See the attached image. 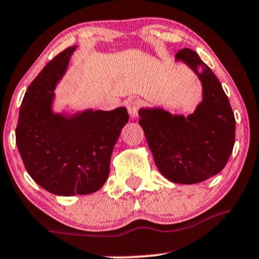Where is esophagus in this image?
Returning <instances> with one entry per match:
<instances>
[{"instance_id": "esophagus-1", "label": "esophagus", "mask_w": 259, "mask_h": 259, "mask_svg": "<svg viewBox=\"0 0 259 259\" xmlns=\"http://www.w3.org/2000/svg\"><path fill=\"white\" fill-rule=\"evenodd\" d=\"M142 106V102L141 100L136 99V100H130L127 102V110H128L130 116L132 118H135L138 116V111Z\"/></svg>"}]
</instances>
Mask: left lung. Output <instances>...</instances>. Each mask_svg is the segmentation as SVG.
I'll return each mask as SVG.
<instances>
[{"instance_id":"1","label":"left lung","mask_w":259,"mask_h":259,"mask_svg":"<svg viewBox=\"0 0 259 259\" xmlns=\"http://www.w3.org/2000/svg\"><path fill=\"white\" fill-rule=\"evenodd\" d=\"M176 59L187 64L201 81L202 102L188 116L162 108H142L139 124L163 177L173 183L195 184L227 165L235 143V117L220 80L196 52L183 48Z\"/></svg>"}]
</instances>
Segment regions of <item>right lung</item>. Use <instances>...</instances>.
Segmentation results:
<instances>
[{
    "mask_svg": "<svg viewBox=\"0 0 259 259\" xmlns=\"http://www.w3.org/2000/svg\"><path fill=\"white\" fill-rule=\"evenodd\" d=\"M76 50L66 48L31 82L20 105L15 141L27 173L54 195H87L108 179L110 159L127 109L66 115L53 111L54 90Z\"/></svg>",
    "mask_w": 259,
    "mask_h": 259,
    "instance_id": "obj_1",
    "label": "right lung"
}]
</instances>
